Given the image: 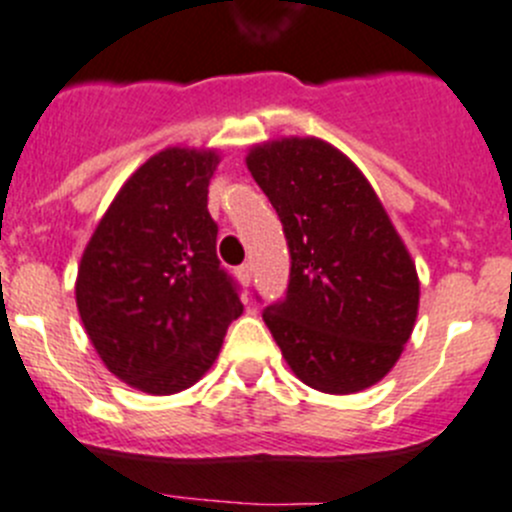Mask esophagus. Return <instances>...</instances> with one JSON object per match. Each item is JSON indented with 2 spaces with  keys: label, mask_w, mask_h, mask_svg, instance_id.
<instances>
[{
  "label": "esophagus",
  "mask_w": 512,
  "mask_h": 512,
  "mask_svg": "<svg viewBox=\"0 0 512 512\" xmlns=\"http://www.w3.org/2000/svg\"><path fill=\"white\" fill-rule=\"evenodd\" d=\"M237 278H240V283L247 288V285H250V280H252V267L250 265L237 267Z\"/></svg>",
  "instance_id": "esophagus-1"
}]
</instances>
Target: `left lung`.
<instances>
[{"label": "left lung", "mask_w": 512, "mask_h": 512, "mask_svg": "<svg viewBox=\"0 0 512 512\" xmlns=\"http://www.w3.org/2000/svg\"><path fill=\"white\" fill-rule=\"evenodd\" d=\"M245 164L288 237V295L262 318L290 371L323 394L379 384L419 313L417 265L379 194L315 136L255 143Z\"/></svg>", "instance_id": "1"}]
</instances>
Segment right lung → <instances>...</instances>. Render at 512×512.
I'll return each mask as SVG.
<instances>
[{"label":"right lung","mask_w":512,"mask_h":512,"mask_svg":"<svg viewBox=\"0 0 512 512\" xmlns=\"http://www.w3.org/2000/svg\"><path fill=\"white\" fill-rule=\"evenodd\" d=\"M219 148L166 146L118 189L75 278L80 321L103 366L131 389L169 396L217 361L242 315L219 270L209 181Z\"/></svg>","instance_id":"right-lung-1"}]
</instances>
